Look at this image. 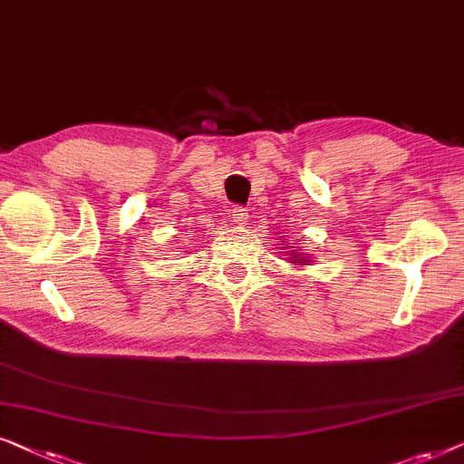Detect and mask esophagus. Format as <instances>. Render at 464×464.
I'll return each instance as SVG.
<instances>
[{
  "label": "esophagus",
  "instance_id": "1",
  "mask_svg": "<svg viewBox=\"0 0 464 464\" xmlns=\"http://www.w3.org/2000/svg\"><path fill=\"white\" fill-rule=\"evenodd\" d=\"M231 222H233V225H236V227H244L246 222H248V209L242 208V206L233 208V209H231Z\"/></svg>",
  "mask_w": 464,
  "mask_h": 464
}]
</instances>
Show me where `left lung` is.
Segmentation results:
<instances>
[{
    "label": "left lung",
    "instance_id": "left-lung-1",
    "mask_svg": "<svg viewBox=\"0 0 464 464\" xmlns=\"http://www.w3.org/2000/svg\"><path fill=\"white\" fill-rule=\"evenodd\" d=\"M282 246H284V244H282ZM288 252H290V255H288L290 263H301V265L307 263V256L301 255V252H295V250H288Z\"/></svg>",
    "mask_w": 464,
    "mask_h": 464
}]
</instances>
